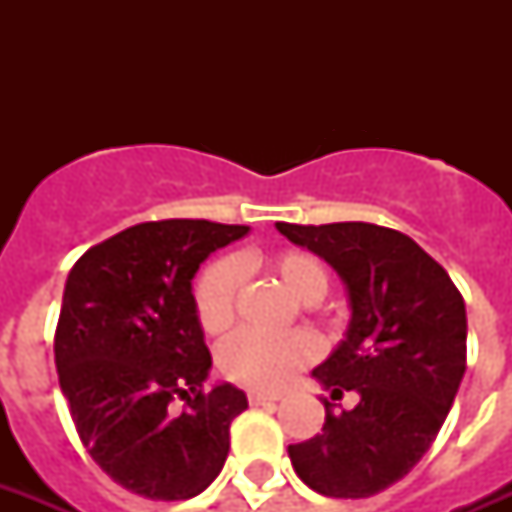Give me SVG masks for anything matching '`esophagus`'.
<instances>
[{
    "instance_id": "34e87169",
    "label": "esophagus",
    "mask_w": 512,
    "mask_h": 512,
    "mask_svg": "<svg viewBox=\"0 0 512 512\" xmlns=\"http://www.w3.org/2000/svg\"><path fill=\"white\" fill-rule=\"evenodd\" d=\"M281 396H276V393H260V390H252L249 393V404L252 406H268V404H276Z\"/></svg>"
}]
</instances>
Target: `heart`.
<instances>
[{
  "instance_id": "1",
  "label": "heart",
  "mask_w": 512,
  "mask_h": 512,
  "mask_svg": "<svg viewBox=\"0 0 512 512\" xmlns=\"http://www.w3.org/2000/svg\"><path fill=\"white\" fill-rule=\"evenodd\" d=\"M268 271L300 303H319L327 292V268L308 252H279L265 260ZM241 268L233 260H220L201 276L196 287V316L207 335H220L233 324ZM319 356V342L308 332L257 335L239 332L217 348V369L225 380L252 390H276L287 385L305 364Z\"/></svg>"
}]
</instances>
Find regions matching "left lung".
Here are the masks:
<instances>
[{"instance_id":"obj_1","label":"left lung","mask_w":512,"mask_h":512,"mask_svg":"<svg viewBox=\"0 0 512 512\" xmlns=\"http://www.w3.org/2000/svg\"><path fill=\"white\" fill-rule=\"evenodd\" d=\"M340 276L350 321L311 372L327 417L319 436L289 446L303 484L361 500L404 478L444 425L465 374L468 313L449 273L406 233L372 223H276ZM353 389L359 404L334 414Z\"/></svg>"}]
</instances>
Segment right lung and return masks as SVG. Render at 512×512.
I'll use <instances>...</instances> for the list:
<instances>
[{
	"label": "right lung",
	"instance_id": "1",
	"mask_svg": "<svg viewBox=\"0 0 512 512\" xmlns=\"http://www.w3.org/2000/svg\"><path fill=\"white\" fill-rule=\"evenodd\" d=\"M249 225L159 220L87 249L63 289L55 366L82 444L124 489L191 500L225 465L247 396L212 369L193 276ZM175 397L186 401L171 412Z\"/></svg>",
	"mask_w": 512,
	"mask_h": 512
}]
</instances>
